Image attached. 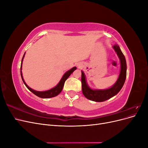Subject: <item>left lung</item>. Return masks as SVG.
<instances>
[{
	"label": "left lung",
	"instance_id": "1",
	"mask_svg": "<svg viewBox=\"0 0 148 148\" xmlns=\"http://www.w3.org/2000/svg\"><path fill=\"white\" fill-rule=\"evenodd\" d=\"M113 48L120 60V72L117 81L112 86L106 89H92L87 84L84 73L82 71V92L87 99L95 102H103L114 97L122 88L127 77V63L125 57L118 45H114Z\"/></svg>",
	"mask_w": 148,
	"mask_h": 148
}]
</instances>
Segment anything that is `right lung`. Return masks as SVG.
Listing matches in <instances>:
<instances>
[{
  "label": "right lung",
  "mask_w": 148,
  "mask_h": 148,
  "mask_svg": "<svg viewBox=\"0 0 148 148\" xmlns=\"http://www.w3.org/2000/svg\"><path fill=\"white\" fill-rule=\"evenodd\" d=\"M25 53H24L23 58H22L21 67H20V73H21V77L22 80H23V82L24 84H25V86L27 87V88L31 92H32L33 94H34L36 96H37L41 98H51L52 97H55L59 95V93H60V92L62 90V89H63V88H64V83L66 81V79L70 77V75L76 69H77V67L74 66L72 69H71L70 70H69L68 71H66V72L64 75L63 77H62L59 83H58V84L54 88H53L51 89H49V90L45 91H35V90H34V89L29 88L28 85L26 84V83L24 81V79L23 78V75H22V71H21V70H22L21 66H22V63H23V58L25 57Z\"/></svg>",
  "instance_id": "right-lung-1"
}]
</instances>
